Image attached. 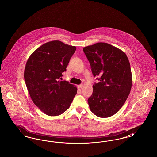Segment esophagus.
Segmentation results:
<instances>
[{
  "label": "esophagus",
  "mask_w": 157,
  "mask_h": 157,
  "mask_svg": "<svg viewBox=\"0 0 157 157\" xmlns=\"http://www.w3.org/2000/svg\"><path fill=\"white\" fill-rule=\"evenodd\" d=\"M83 86V84H81V85H78V88H82Z\"/></svg>",
  "instance_id": "1"
}]
</instances>
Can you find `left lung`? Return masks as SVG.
Masks as SVG:
<instances>
[{
	"label": "left lung",
	"instance_id": "1",
	"mask_svg": "<svg viewBox=\"0 0 157 157\" xmlns=\"http://www.w3.org/2000/svg\"><path fill=\"white\" fill-rule=\"evenodd\" d=\"M92 74L99 82L93 85L88 99L90 111L100 118L118 112L125 102L132 87L130 63L126 54L106 43L99 42L83 48Z\"/></svg>",
	"mask_w": 157,
	"mask_h": 157
}]
</instances>
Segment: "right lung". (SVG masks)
I'll return each mask as SVG.
<instances>
[{
    "mask_svg": "<svg viewBox=\"0 0 157 157\" xmlns=\"http://www.w3.org/2000/svg\"><path fill=\"white\" fill-rule=\"evenodd\" d=\"M76 47L59 40L39 47L27 60L24 78L35 105L49 116H58L69 108L77 88L66 81H58Z\"/></svg>",
    "mask_w": 157,
    "mask_h": 157,
    "instance_id": "right-lung-1",
    "label": "right lung"
}]
</instances>
